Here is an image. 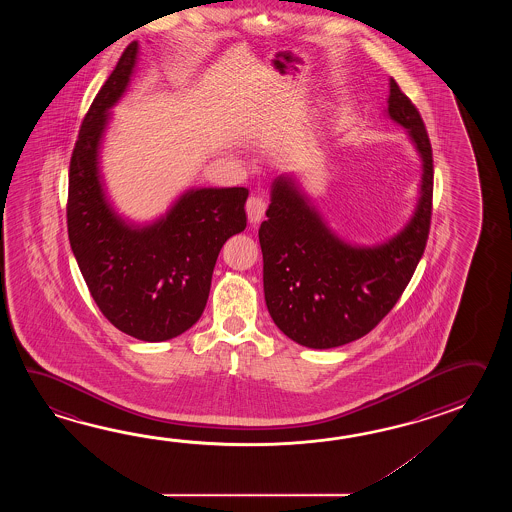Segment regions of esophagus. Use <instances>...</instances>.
Here are the masks:
<instances>
[{
  "label": "esophagus",
  "instance_id": "34e87169",
  "mask_svg": "<svg viewBox=\"0 0 512 512\" xmlns=\"http://www.w3.org/2000/svg\"><path fill=\"white\" fill-rule=\"evenodd\" d=\"M265 199L263 197L252 196L247 199V205H245V210H247V218H249V223H260L263 216H265Z\"/></svg>",
  "mask_w": 512,
  "mask_h": 512
}]
</instances>
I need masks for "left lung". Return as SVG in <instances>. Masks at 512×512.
I'll return each mask as SVG.
<instances>
[{
    "mask_svg": "<svg viewBox=\"0 0 512 512\" xmlns=\"http://www.w3.org/2000/svg\"><path fill=\"white\" fill-rule=\"evenodd\" d=\"M386 117L406 130L421 161L414 212L390 238L360 245L340 238L294 174L271 186L261 223L263 293L274 324L311 349L344 346L370 333L401 298L425 252L434 164L425 124L390 78Z\"/></svg>",
    "mask_w": 512,
    "mask_h": 512,
    "instance_id": "8db88e82",
    "label": "left lung"
}]
</instances>
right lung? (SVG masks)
I'll return each mask as SVG.
<instances>
[{"mask_svg": "<svg viewBox=\"0 0 512 512\" xmlns=\"http://www.w3.org/2000/svg\"><path fill=\"white\" fill-rule=\"evenodd\" d=\"M137 58L133 42L82 122L69 166L67 232L102 315L130 337L164 342L203 315L221 247L247 227L249 190L188 188L159 218L144 223L120 214L102 174V146Z\"/></svg>", "mask_w": 512, "mask_h": 512, "instance_id": "add662e5", "label": "right lung"}]
</instances>
